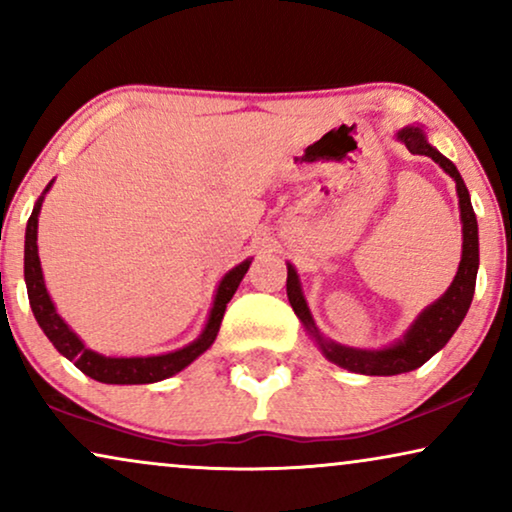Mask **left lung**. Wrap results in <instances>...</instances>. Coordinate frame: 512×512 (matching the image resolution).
Listing matches in <instances>:
<instances>
[{
	"label": "left lung",
	"instance_id": "obj_1",
	"mask_svg": "<svg viewBox=\"0 0 512 512\" xmlns=\"http://www.w3.org/2000/svg\"><path fill=\"white\" fill-rule=\"evenodd\" d=\"M398 139L408 146L410 153L415 156H429L431 160L443 167L450 177L457 181V195H459V207H461V223H464V251H461V263L457 270V277L450 289L445 291L443 298H438L436 303L419 314V319L412 324V328L405 333V338L396 345L387 349H352L335 345L319 335L317 326L310 317L307 303L300 293L298 275L296 270L289 265V277H286V296L293 312L298 314V319L303 321L307 331L317 338L321 352L326 354V359H331L338 366L352 370V373L361 375H398V373H410L419 366H424L438 349L447 345V340L452 338L461 321H464L468 307H471L473 293H475V277H478V221H475V212L468 198V188L461 179L457 167L452 160H447L443 153H438L433 146L426 142L424 132L419 128H403L398 132Z\"/></svg>",
	"mask_w": 512,
	"mask_h": 512
}]
</instances>
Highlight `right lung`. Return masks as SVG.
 I'll return each mask as SVG.
<instances>
[{
  "instance_id": "1",
  "label": "right lung",
  "mask_w": 512,
  "mask_h": 512,
  "mask_svg": "<svg viewBox=\"0 0 512 512\" xmlns=\"http://www.w3.org/2000/svg\"><path fill=\"white\" fill-rule=\"evenodd\" d=\"M51 184L46 186V191L51 188ZM41 202H44V195H41V198L37 200V205H34L30 221H27V230H25L27 298H30L34 319H37L41 331L46 333V338L51 340L53 347L58 349L62 356H67V359L72 361L83 375L93 377V380L104 382V384L160 382V380H165V377H172L174 373H179V370H184L188 363L198 359V356L205 352L209 345H212L216 333H219L226 305L230 303V298H233L237 286H240L242 277L247 275L251 261L240 263L237 268L230 270L228 275L221 279L205 331H202L200 338L191 342V345L179 349V352L163 354V356H144V359H139V356H135V359H111V356L90 352V349L83 345L79 338H76V333H72V328H69L65 321L60 319V314L55 312L53 300L46 291L44 275H41V263H39V254H37V221H39Z\"/></svg>"
}]
</instances>
